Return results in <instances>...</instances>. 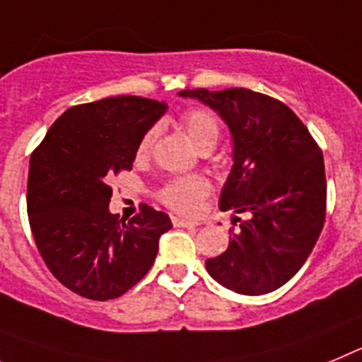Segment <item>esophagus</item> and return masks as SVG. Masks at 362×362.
Returning <instances> with one entry per match:
<instances>
[{
  "instance_id": "1",
  "label": "esophagus",
  "mask_w": 362,
  "mask_h": 362,
  "mask_svg": "<svg viewBox=\"0 0 362 362\" xmlns=\"http://www.w3.org/2000/svg\"><path fill=\"white\" fill-rule=\"evenodd\" d=\"M171 221H173L175 227H194V226H198L197 220H189V218H182V216H171Z\"/></svg>"
}]
</instances>
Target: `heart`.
<instances>
[{"mask_svg":"<svg viewBox=\"0 0 362 362\" xmlns=\"http://www.w3.org/2000/svg\"><path fill=\"white\" fill-rule=\"evenodd\" d=\"M180 126L194 146L202 151H209L216 146L220 139V120L211 110L207 108H191L184 112L180 117ZM155 129H148L142 135L135 149L136 160H146L155 144ZM211 191L209 180L202 175H187V177L169 178L160 189L158 198L169 209L178 213H194L200 202L204 200Z\"/></svg>","mask_w":362,"mask_h":362,"instance_id":"heart-1","label":"heart"}]
</instances>
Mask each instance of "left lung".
<instances>
[{
    "mask_svg": "<svg viewBox=\"0 0 362 362\" xmlns=\"http://www.w3.org/2000/svg\"><path fill=\"white\" fill-rule=\"evenodd\" d=\"M220 113L234 141V165L220 209L245 214L229 247L205 262L229 291L262 296L285 285L310 256L327 216L323 151L281 100L247 88L184 90Z\"/></svg>",
    "mask_w": 362,
    "mask_h": 362,
    "instance_id": "1",
    "label": "left lung"
}]
</instances>
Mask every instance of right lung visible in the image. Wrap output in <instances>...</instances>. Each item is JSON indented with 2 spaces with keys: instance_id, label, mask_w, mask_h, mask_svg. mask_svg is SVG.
<instances>
[{
  "instance_id": "right-lung-1",
  "label": "right lung",
  "mask_w": 362,
  "mask_h": 362,
  "mask_svg": "<svg viewBox=\"0 0 362 362\" xmlns=\"http://www.w3.org/2000/svg\"><path fill=\"white\" fill-rule=\"evenodd\" d=\"M164 112V103L136 95L77 104L32 151V236L57 281L83 298L126 294L148 274L158 240L173 227L168 214L148 204L128 221L108 209L110 180L132 171L136 144Z\"/></svg>"
}]
</instances>
